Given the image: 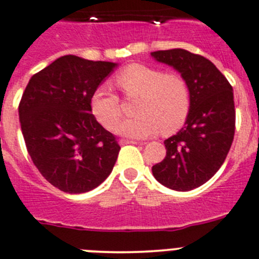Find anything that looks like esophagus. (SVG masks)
<instances>
[{
  "instance_id": "1",
  "label": "esophagus",
  "mask_w": 259,
  "mask_h": 259,
  "mask_svg": "<svg viewBox=\"0 0 259 259\" xmlns=\"http://www.w3.org/2000/svg\"><path fill=\"white\" fill-rule=\"evenodd\" d=\"M120 144L121 145H126V144H137L135 140H130V139H120Z\"/></svg>"
}]
</instances>
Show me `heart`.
<instances>
[{"label":"heart","instance_id":"1","mask_svg":"<svg viewBox=\"0 0 259 259\" xmlns=\"http://www.w3.org/2000/svg\"><path fill=\"white\" fill-rule=\"evenodd\" d=\"M126 99H137L132 119L124 120L116 132L125 137L145 138L177 132L190 112V89L182 76L164 73L144 64H130L114 78ZM91 110L106 129H114L122 116L119 96L106 86L92 94Z\"/></svg>","mask_w":259,"mask_h":259}]
</instances>
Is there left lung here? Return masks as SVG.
Listing matches in <instances>:
<instances>
[{
  "label": "left lung",
  "instance_id": "obj_1",
  "mask_svg": "<svg viewBox=\"0 0 259 259\" xmlns=\"http://www.w3.org/2000/svg\"><path fill=\"white\" fill-rule=\"evenodd\" d=\"M152 55L180 72L191 96L185 126L164 140L167 153L162 162L152 167L153 176L172 190H193L219 170L232 147L235 132L233 87L200 54L169 49L153 52Z\"/></svg>",
  "mask_w": 259,
  "mask_h": 259
}]
</instances>
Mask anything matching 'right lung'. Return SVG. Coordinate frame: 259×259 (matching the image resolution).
<instances>
[{"instance_id":"obj_1","label":"right lung","mask_w":259,"mask_h":259,"mask_svg":"<svg viewBox=\"0 0 259 259\" xmlns=\"http://www.w3.org/2000/svg\"><path fill=\"white\" fill-rule=\"evenodd\" d=\"M115 67L64 55L35 73L20 100L27 153L42 177L63 192L94 190L116 162V137L91 114L92 94Z\"/></svg>"}]
</instances>
